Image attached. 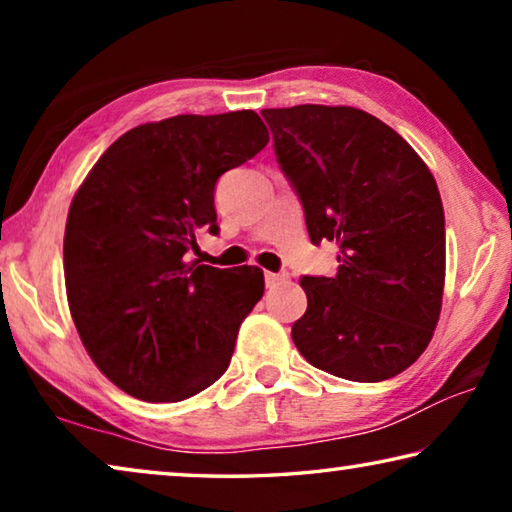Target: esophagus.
I'll use <instances>...</instances> for the list:
<instances>
[{"label":"esophagus","mask_w":512,"mask_h":512,"mask_svg":"<svg viewBox=\"0 0 512 512\" xmlns=\"http://www.w3.org/2000/svg\"><path fill=\"white\" fill-rule=\"evenodd\" d=\"M264 280H266V287H277V284L289 280V273H264Z\"/></svg>","instance_id":"esophagus-1"}]
</instances>
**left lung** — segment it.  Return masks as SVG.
Masks as SVG:
<instances>
[{
    "instance_id": "obj_1",
    "label": "left lung",
    "mask_w": 512,
    "mask_h": 512,
    "mask_svg": "<svg viewBox=\"0 0 512 512\" xmlns=\"http://www.w3.org/2000/svg\"><path fill=\"white\" fill-rule=\"evenodd\" d=\"M311 244L336 241L339 273L305 275L291 339L311 366L350 381L400 375L427 348L445 287V212L409 142L345 106L262 110Z\"/></svg>"
}]
</instances>
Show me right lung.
I'll use <instances>...</instances> for the list:
<instances>
[{
  "label": "right lung",
  "mask_w": 512,
  "mask_h": 512,
  "mask_svg": "<svg viewBox=\"0 0 512 512\" xmlns=\"http://www.w3.org/2000/svg\"><path fill=\"white\" fill-rule=\"evenodd\" d=\"M266 142L253 110L169 117L121 135L76 192L63 246L69 309L92 361L137 400H187L228 370L264 273L187 255L198 230L219 232L216 180Z\"/></svg>",
  "instance_id": "obj_1"
}]
</instances>
